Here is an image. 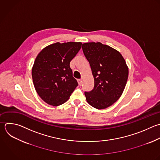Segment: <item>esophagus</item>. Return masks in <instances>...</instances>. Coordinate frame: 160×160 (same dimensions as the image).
<instances>
[{
	"label": "esophagus",
	"instance_id": "obj_1",
	"mask_svg": "<svg viewBox=\"0 0 160 160\" xmlns=\"http://www.w3.org/2000/svg\"><path fill=\"white\" fill-rule=\"evenodd\" d=\"M78 84H79V86H81V84H82V80H81V79H78Z\"/></svg>",
	"mask_w": 160,
	"mask_h": 160
}]
</instances>
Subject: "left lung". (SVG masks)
<instances>
[{"mask_svg": "<svg viewBox=\"0 0 160 160\" xmlns=\"http://www.w3.org/2000/svg\"><path fill=\"white\" fill-rule=\"evenodd\" d=\"M94 80V89L85 92L87 102L98 109L113 104L122 95L128 78V67L121 53L101 42L82 46Z\"/></svg>", "mask_w": 160, "mask_h": 160, "instance_id": "obj_1", "label": "left lung"}]
</instances>
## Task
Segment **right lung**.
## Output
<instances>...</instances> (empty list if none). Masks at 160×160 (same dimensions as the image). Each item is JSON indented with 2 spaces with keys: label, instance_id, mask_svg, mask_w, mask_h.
I'll return each instance as SVG.
<instances>
[{
  "label": "right lung",
  "instance_id": "right-lung-1",
  "mask_svg": "<svg viewBox=\"0 0 160 160\" xmlns=\"http://www.w3.org/2000/svg\"><path fill=\"white\" fill-rule=\"evenodd\" d=\"M81 45L80 42H56L37 56L32 68V81L37 93L48 104L64 103L78 86L69 64Z\"/></svg>",
  "mask_w": 160,
  "mask_h": 160
}]
</instances>
